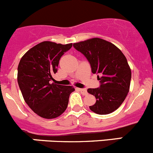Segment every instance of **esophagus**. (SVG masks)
Segmentation results:
<instances>
[{"instance_id": "34e87169", "label": "esophagus", "mask_w": 153, "mask_h": 153, "mask_svg": "<svg viewBox=\"0 0 153 153\" xmlns=\"http://www.w3.org/2000/svg\"><path fill=\"white\" fill-rule=\"evenodd\" d=\"M79 91L80 92H81V94H83V95H86V94H87V90H86V89H81V88H79Z\"/></svg>"}]
</instances>
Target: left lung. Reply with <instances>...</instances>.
<instances>
[{
    "instance_id": "obj_1",
    "label": "left lung",
    "mask_w": 153,
    "mask_h": 153,
    "mask_svg": "<svg viewBox=\"0 0 153 153\" xmlns=\"http://www.w3.org/2000/svg\"><path fill=\"white\" fill-rule=\"evenodd\" d=\"M89 62L93 74H98L100 87L88 89L96 98L89 109L95 113L106 115L121 105L129 90L131 69L126 57L116 46L98 38L73 44Z\"/></svg>"
}]
</instances>
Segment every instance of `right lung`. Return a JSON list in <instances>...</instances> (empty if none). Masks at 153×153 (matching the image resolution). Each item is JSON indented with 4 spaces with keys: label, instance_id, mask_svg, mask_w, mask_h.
<instances>
[{
    "label": "right lung",
    "instance_id": "add662e5",
    "mask_svg": "<svg viewBox=\"0 0 153 153\" xmlns=\"http://www.w3.org/2000/svg\"><path fill=\"white\" fill-rule=\"evenodd\" d=\"M72 44L43 41L21 58L18 67V83L24 99L35 113L47 119L60 116L67 108L72 86L51 84L58 71L59 60Z\"/></svg>",
    "mask_w": 153,
    "mask_h": 153
}]
</instances>
